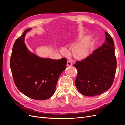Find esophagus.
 I'll return each instance as SVG.
<instances>
[{"label":"esophagus","instance_id":"34e87169","mask_svg":"<svg viewBox=\"0 0 125 125\" xmlns=\"http://www.w3.org/2000/svg\"><path fill=\"white\" fill-rule=\"evenodd\" d=\"M72 65H73V63H72L70 60H68L67 63V66H71Z\"/></svg>","mask_w":125,"mask_h":125}]
</instances>
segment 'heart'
Returning <instances> with one entry per match:
<instances>
[{"label":"heart","mask_w":125,"mask_h":125,"mask_svg":"<svg viewBox=\"0 0 125 125\" xmlns=\"http://www.w3.org/2000/svg\"><path fill=\"white\" fill-rule=\"evenodd\" d=\"M90 41V37L86 36L81 42L74 45L72 50V54L74 58L82 60L89 56ZM60 51L63 54L66 55L68 53V51L65 47H62Z\"/></svg>","instance_id":"obj_1"}]
</instances>
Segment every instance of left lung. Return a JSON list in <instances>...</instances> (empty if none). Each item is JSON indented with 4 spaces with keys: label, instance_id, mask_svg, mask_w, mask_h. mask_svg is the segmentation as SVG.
I'll return each mask as SVG.
<instances>
[{
    "label": "left lung",
    "instance_id": "left-lung-1",
    "mask_svg": "<svg viewBox=\"0 0 125 125\" xmlns=\"http://www.w3.org/2000/svg\"><path fill=\"white\" fill-rule=\"evenodd\" d=\"M105 33L103 45L73 65L78 70L75 85L84 95H100L110 88L114 81L117 67L114 43L111 35Z\"/></svg>",
    "mask_w": 125,
    "mask_h": 125
}]
</instances>
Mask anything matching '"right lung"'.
<instances>
[{"instance_id":"obj_1","label":"right lung","mask_w":125,"mask_h":125,"mask_svg":"<svg viewBox=\"0 0 125 125\" xmlns=\"http://www.w3.org/2000/svg\"><path fill=\"white\" fill-rule=\"evenodd\" d=\"M27 29L13 45L10 68L13 80L20 91L31 99L45 100L55 92L60 75L65 70L66 58H41L30 52L24 43Z\"/></svg>"}]
</instances>
